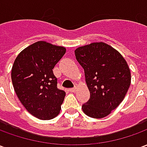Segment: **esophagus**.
Returning <instances> with one entry per match:
<instances>
[{
  "label": "esophagus",
  "mask_w": 147,
  "mask_h": 147,
  "mask_svg": "<svg viewBox=\"0 0 147 147\" xmlns=\"http://www.w3.org/2000/svg\"><path fill=\"white\" fill-rule=\"evenodd\" d=\"M69 90H70V92L74 93V92H76V87H75V88H71Z\"/></svg>",
  "instance_id": "esophagus-1"
}]
</instances>
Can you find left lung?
<instances>
[{"label":"left lung","mask_w":147,"mask_h":147,"mask_svg":"<svg viewBox=\"0 0 147 147\" xmlns=\"http://www.w3.org/2000/svg\"><path fill=\"white\" fill-rule=\"evenodd\" d=\"M84 69L90 99L82 105L84 113L103 118L122 102L131 84L127 61L117 49L105 42H93L75 50Z\"/></svg>","instance_id":"1"}]
</instances>
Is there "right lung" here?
I'll list each match as a JSON object with an SVG mask.
<instances>
[{
    "label": "right lung",
    "instance_id": "add662e5",
    "mask_svg": "<svg viewBox=\"0 0 147 147\" xmlns=\"http://www.w3.org/2000/svg\"><path fill=\"white\" fill-rule=\"evenodd\" d=\"M66 49L44 41L27 46L16 58L11 81L18 98L31 115L50 120L61 109L65 92L57 88L53 69Z\"/></svg>",
    "mask_w": 147,
    "mask_h": 147
}]
</instances>
